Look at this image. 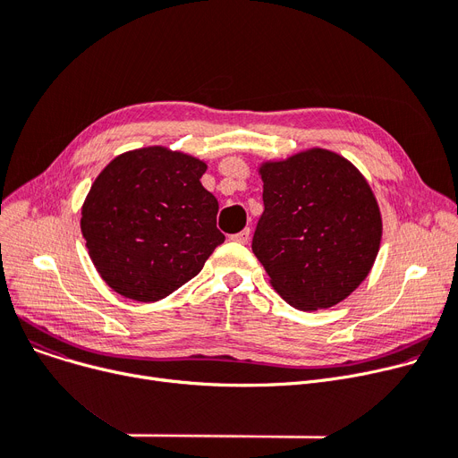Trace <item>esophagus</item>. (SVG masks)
Masks as SVG:
<instances>
[{
  "mask_svg": "<svg viewBox=\"0 0 458 458\" xmlns=\"http://www.w3.org/2000/svg\"><path fill=\"white\" fill-rule=\"evenodd\" d=\"M230 239H232V242H235V243L247 245V243H249V239H250V230H249V228H245V230H242V232H237V233L230 235Z\"/></svg>",
  "mask_w": 458,
  "mask_h": 458,
  "instance_id": "esophagus-1",
  "label": "esophagus"
}]
</instances>
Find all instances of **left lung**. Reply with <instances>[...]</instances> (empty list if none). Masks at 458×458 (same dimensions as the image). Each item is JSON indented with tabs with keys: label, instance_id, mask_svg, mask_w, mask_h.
Wrapping results in <instances>:
<instances>
[{
	"label": "left lung",
	"instance_id": "left-lung-1",
	"mask_svg": "<svg viewBox=\"0 0 458 458\" xmlns=\"http://www.w3.org/2000/svg\"><path fill=\"white\" fill-rule=\"evenodd\" d=\"M263 215L252 252L273 290L293 308L335 306L366 280L382 239V216L358 168L327 148L258 166Z\"/></svg>",
	"mask_w": 458,
	"mask_h": 458
}]
</instances>
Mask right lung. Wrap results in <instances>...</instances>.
<instances>
[{"mask_svg": "<svg viewBox=\"0 0 458 458\" xmlns=\"http://www.w3.org/2000/svg\"><path fill=\"white\" fill-rule=\"evenodd\" d=\"M206 161L166 147L116 156L81 206V233L113 292L156 302L195 278L215 247L219 202L200 178Z\"/></svg>", "mask_w": 458, "mask_h": 458, "instance_id": "1", "label": "right lung"}]
</instances>
